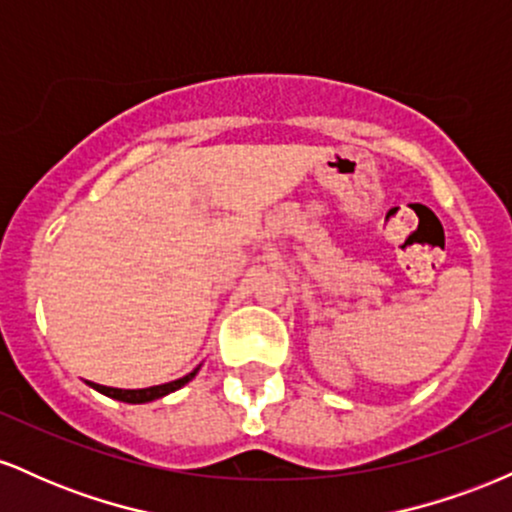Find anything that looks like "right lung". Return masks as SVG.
<instances>
[{
    "instance_id": "right-lung-1",
    "label": "right lung",
    "mask_w": 512,
    "mask_h": 512,
    "mask_svg": "<svg viewBox=\"0 0 512 512\" xmlns=\"http://www.w3.org/2000/svg\"><path fill=\"white\" fill-rule=\"evenodd\" d=\"M197 370H199V368L192 370V373H187L185 378L173 380V383H166V385H154V387H144V390H117V387H105V385H96V383H88V385H91L93 390L103 392L105 397L120 399V402H127V404H144V402H154V399L166 397L168 392L180 390L182 385H187V383H190L192 378H195Z\"/></svg>"
}]
</instances>
